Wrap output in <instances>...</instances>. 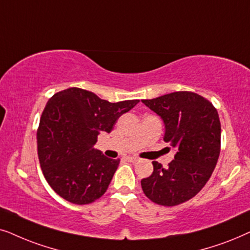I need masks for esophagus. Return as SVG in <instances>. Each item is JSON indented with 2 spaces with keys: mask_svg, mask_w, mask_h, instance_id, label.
I'll use <instances>...</instances> for the list:
<instances>
[{
  "mask_svg": "<svg viewBox=\"0 0 250 250\" xmlns=\"http://www.w3.org/2000/svg\"><path fill=\"white\" fill-rule=\"evenodd\" d=\"M125 159L128 160V161H130V162H137L138 161V158L137 156H132V155H128V156H125Z\"/></svg>",
  "mask_w": 250,
  "mask_h": 250,
  "instance_id": "34e87169",
  "label": "esophagus"
}]
</instances>
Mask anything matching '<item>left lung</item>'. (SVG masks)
I'll list each match as a JSON object with an SVG mask.
<instances>
[{
	"label": "left lung",
	"mask_w": 250,
	"mask_h": 250,
	"mask_svg": "<svg viewBox=\"0 0 250 250\" xmlns=\"http://www.w3.org/2000/svg\"><path fill=\"white\" fill-rule=\"evenodd\" d=\"M142 102L161 116L166 128L164 141L177 148L167 168L152 162V175L141 182L143 192L156 205H181L201 191L217 164L221 152L217 109L191 91H176Z\"/></svg>",
	"instance_id": "obj_1"
}]
</instances>
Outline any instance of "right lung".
<instances>
[{"instance_id": "right-lung-1", "label": "right lung", "mask_w": 250, "mask_h": 250, "mask_svg": "<svg viewBox=\"0 0 250 250\" xmlns=\"http://www.w3.org/2000/svg\"><path fill=\"white\" fill-rule=\"evenodd\" d=\"M138 103H109L80 88H68L49 99L36 139L42 172L53 191L75 205L91 204L104 194L120 160L96 149L97 137L111 132L120 116Z\"/></svg>"}]
</instances>
